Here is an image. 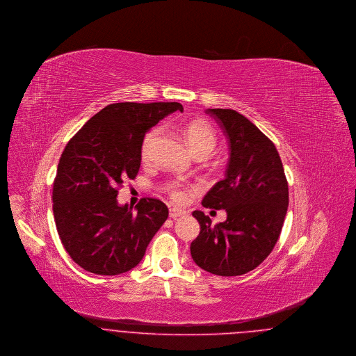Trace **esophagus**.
Wrapping results in <instances>:
<instances>
[{"mask_svg":"<svg viewBox=\"0 0 356 356\" xmlns=\"http://www.w3.org/2000/svg\"><path fill=\"white\" fill-rule=\"evenodd\" d=\"M186 215H187V211H184V209H175V207L169 209V216H170L172 219H179V218L186 216Z\"/></svg>","mask_w":356,"mask_h":356,"instance_id":"1","label":"esophagus"}]
</instances>
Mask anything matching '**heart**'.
Masks as SVG:
<instances>
[{
    "label": "heart",
    "mask_w": 356,
    "mask_h": 356,
    "mask_svg": "<svg viewBox=\"0 0 356 356\" xmlns=\"http://www.w3.org/2000/svg\"><path fill=\"white\" fill-rule=\"evenodd\" d=\"M159 133H160L159 129H152L145 134V137L143 140V147H141V157L144 160L149 156L152 145L156 141ZM183 134L186 137V141L188 144L191 152L196 157H203V159L209 157L218 143L215 130L207 122L199 121V120L189 121L183 126ZM164 189L168 195L176 202H184L188 195L187 188L181 183H177V181L168 183Z\"/></svg>",
    "instance_id": "obj_1"
}]
</instances>
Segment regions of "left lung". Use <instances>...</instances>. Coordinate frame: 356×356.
<instances>
[{"instance_id":"left-lung-1","label":"left lung","mask_w":356,"mask_h":356,"mask_svg":"<svg viewBox=\"0 0 356 356\" xmlns=\"http://www.w3.org/2000/svg\"><path fill=\"white\" fill-rule=\"evenodd\" d=\"M229 140L226 177L204 196L206 209H226L227 219L215 226L202 211L191 243L195 264L206 272L231 277L255 269L272 252L289 204L288 181L272 141L245 115L231 108H209Z\"/></svg>"}]
</instances>
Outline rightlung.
Returning a JSON list of instances; mask_svg holds the SVG:
<instances>
[{"instance_id": "obj_1", "label": "right lung", "mask_w": 356, "mask_h": 356, "mask_svg": "<svg viewBox=\"0 0 356 356\" xmlns=\"http://www.w3.org/2000/svg\"><path fill=\"white\" fill-rule=\"evenodd\" d=\"M177 102L106 106L68 141L52 189L54 218L64 249L87 272L115 275L136 268L168 218L159 199L120 206L118 188L141 165L145 133Z\"/></svg>"}]
</instances>
